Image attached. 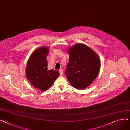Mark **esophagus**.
Segmentation results:
<instances>
[{
  "instance_id": "1",
  "label": "esophagus",
  "mask_w": 130,
  "mask_h": 130,
  "mask_svg": "<svg viewBox=\"0 0 130 130\" xmlns=\"http://www.w3.org/2000/svg\"><path fill=\"white\" fill-rule=\"evenodd\" d=\"M59 73H60V75H62L63 74V71L61 70V69H60V70H59Z\"/></svg>"
}]
</instances>
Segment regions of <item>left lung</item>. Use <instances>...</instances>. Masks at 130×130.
Instances as JSON below:
<instances>
[{"label": "left lung", "instance_id": "obj_1", "mask_svg": "<svg viewBox=\"0 0 130 130\" xmlns=\"http://www.w3.org/2000/svg\"><path fill=\"white\" fill-rule=\"evenodd\" d=\"M69 62L65 70L66 76L72 86L84 89L98 76L101 62L97 54L87 45L78 43L68 50Z\"/></svg>", "mask_w": 130, "mask_h": 130}]
</instances>
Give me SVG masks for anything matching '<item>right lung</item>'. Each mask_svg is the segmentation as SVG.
<instances>
[{"instance_id": "1", "label": "right lung", "mask_w": 130, "mask_h": 130, "mask_svg": "<svg viewBox=\"0 0 130 130\" xmlns=\"http://www.w3.org/2000/svg\"><path fill=\"white\" fill-rule=\"evenodd\" d=\"M49 48L44 46L34 51L27 63L26 77L35 88L45 91L53 85L59 76L56 70L47 69V56Z\"/></svg>"}]
</instances>
